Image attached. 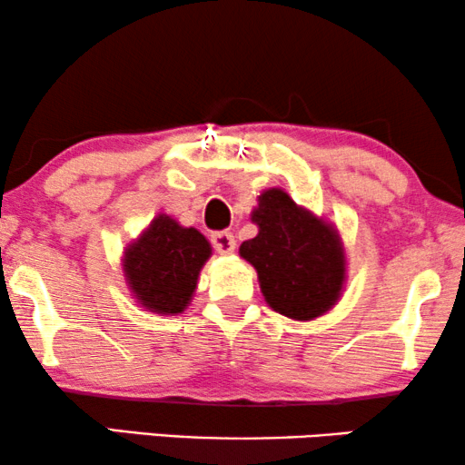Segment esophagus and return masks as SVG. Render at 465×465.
Segmentation results:
<instances>
[{
    "instance_id": "obj_1",
    "label": "esophagus",
    "mask_w": 465,
    "mask_h": 465,
    "mask_svg": "<svg viewBox=\"0 0 465 465\" xmlns=\"http://www.w3.org/2000/svg\"><path fill=\"white\" fill-rule=\"evenodd\" d=\"M212 243H213V250L218 253H224V256H231V253L234 252V247H237L234 234L228 232V231L213 232L212 234Z\"/></svg>"
}]
</instances>
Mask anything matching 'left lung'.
Wrapping results in <instances>:
<instances>
[{"label": "left lung", "mask_w": 465, "mask_h": 465, "mask_svg": "<svg viewBox=\"0 0 465 465\" xmlns=\"http://www.w3.org/2000/svg\"><path fill=\"white\" fill-rule=\"evenodd\" d=\"M252 222L258 234L243 241L239 253L256 269L266 304L296 322L328 313L341 301L347 279L339 228L296 205L282 188L258 196Z\"/></svg>", "instance_id": "obj_1"}]
</instances>
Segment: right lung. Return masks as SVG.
Segmentation results:
<instances>
[{"label": "right lung", "mask_w": 465, "mask_h": 465, "mask_svg": "<svg viewBox=\"0 0 465 465\" xmlns=\"http://www.w3.org/2000/svg\"><path fill=\"white\" fill-rule=\"evenodd\" d=\"M209 256L212 245L196 228H186L171 215L158 213L124 247L126 285L145 311L158 315L183 313Z\"/></svg>", "instance_id": "1"}]
</instances>
